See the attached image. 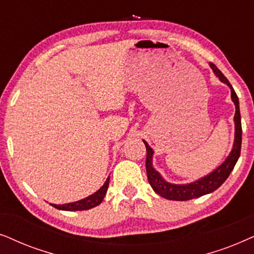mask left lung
<instances>
[{"mask_svg": "<svg viewBox=\"0 0 254 254\" xmlns=\"http://www.w3.org/2000/svg\"><path fill=\"white\" fill-rule=\"evenodd\" d=\"M211 69L214 70L215 75L221 80V82L225 83L226 86L231 90V100L235 103L236 113L233 121H235V140H233L232 150L230 154L226 157V159L223 161V164L209 173L208 175H204L198 180L192 181L190 184H184V185H175L167 182L164 178L161 177L158 171H155L153 167V150L148 145L146 141H144L145 146H146V173L147 179L150 182L151 187L153 190L160 195L161 197L167 198V200L172 201H187L192 200V198L200 197V196L210 194V192L215 191L218 187H221L228 177L231 173L233 167H235L236 162L238 161L239 155H241V148H242V121H241V111H239V101L238 96L229 82V80L223 75V73L216 67L214 64H209Z\"/></svg>", "mask_w": 254, "mask_h": 254, "instance_id": "left-lung-1", "label": "left lung"}]
</instances>
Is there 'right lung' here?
<instances>
[{
    "label": "right lung",
    "mask_w": 254,
    "mask_h": 254,
    "mask_svg": "<svg viewBox=\"0 0 254 254\" xmlns=\"http://www.w3.org/2000/svg\"><path fill=\"white\" fill-rule=\"evenodd\" d=\"M109 177H108L107 181L104 182V185L101 187L99 190L94 192V194L87 196V197L82 198V200L70 202V203L65 204H52L51 205L59 210H65V211H77V210H88V209H92L96 205H99L101 202L103 201L104 196L107 194L108 187H109Z\"/></svg>",
    "instance_id": "obj_1"
}]
</instances>
